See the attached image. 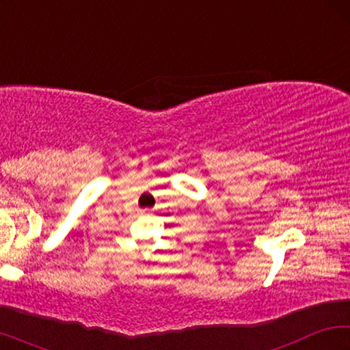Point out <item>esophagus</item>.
Masks as SVG:
<instances>
[{"label":"esophagus","instance_id":"1","mask_svg":"<svg viewBox=\"0 0 350 350\" xmlns=\"http://www.w3.org/2000/svg\"><path fill=\"white\" fill-rule=\"evenodd\" d=\"M148 213H150V210H142L140 215H148Z\"/></svg>","mask_w":350,"mask_h":350}]
</instances>
